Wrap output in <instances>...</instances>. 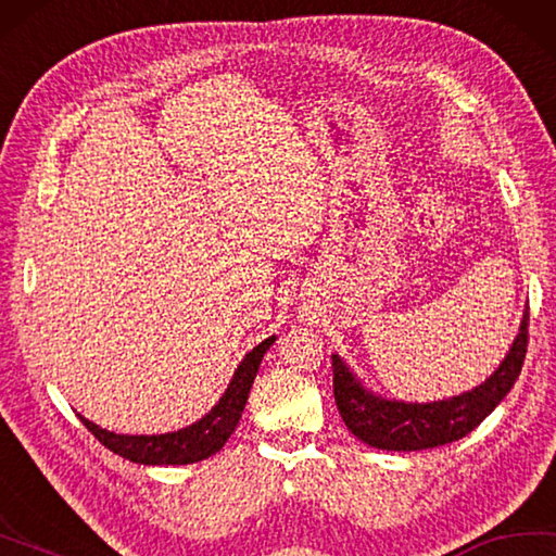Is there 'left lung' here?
<instances>
[{"label": "left lung", "instance_id": "left-lung-1", "mask_svg": "<svg viewBox=\"0 0 556 556\" xmlns=\"http://www.w3.org/2000/svg\"><path fill=\"white\" fill-rule=\"evenodd\" d=\"M528 320L530 311L525 308L516 340L486 381L442 401L418 403L381 396L350 369L345 359L332 355V387L348 430L369 447L391 452L430 450L469 435L516 383L528 352Z\"/></svg>", "mask_w": 556, "mask_h": 556}]
</instances>
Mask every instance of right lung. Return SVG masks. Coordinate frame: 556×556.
Listing matches in <instances>:
<instances>
[{
    "instance_id": "right-lung-1",
    "label": "right lung",
    "mask_w": 556,
    "mask_h": 556,
    "mask_svg": "<svg viewBox=\"0 0 556 556\" xmlns=\"http://www.w3.org/2000/svg\"><path fill=\"white\" fill-rule=\"evenodd\" d=\"M275 340L277 336H271L252 348L233 371V379L228 381V389L216 401V406L187 428L160 432V435H121V432L99 428L97 422L87 420L85 416H79V420L85 422V428L104 447L136 464H150V467H155V464H194L208 459L211 454L220 452V447L226 445L228 438L238 428V420L245 410L252 381L257 377L262 357L275 345Z\"/></svg>"
}]
</instances>
